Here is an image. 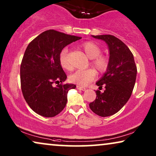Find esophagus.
Instances as JSON below:
<instances>
[{
  "instance_id": "obj_1",
  "label": "esophagus",
  "mask_w": 156,
  "mask_h": 156,
  "mask_svg": "<svg viewBox=\"0 0 156 156\" xmlns=\"http://www.w3.org/2000/svg\"><path fill=\"white\" fill-rule=\"evenodd\" d=\"M76 88H77L78 89H80V90H82V91L86 90V88H85V87H82V86H79V85H77V86H76Z\"/></svg>"
}]
</instances>
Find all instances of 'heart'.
I'll return each instance as SVG.
<instances>
[{"instance_id": "b5f03b06", "label": "heart", "mask_w": 156, "mask_h": 156, "mask_svg": "<svg viewBox=\"0 0 156 156\" xmlns=\"http://www.w3.org/2000/svg\"><path fill=\"white\" fill-rule=\"evenodd\" d=\"M82 48L91 60V65L99 73H104L108 69L109 59L105 55H101V50L99 45L93 42H85L82 44ZM59 60L63 69L71 71L72 67L69 60V53L67 49H63L59 54ZM95 76L93 69L77 70L69 76L70 82L81 86H85L91 82Z\"/></svg>"}]
</instances>
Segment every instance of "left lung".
I'll use <instances>...</instances> for the list:
<instances>
[{
	"label": "left lung",
	"mask_w": 156,
	"mask_h": 156,
	"mask_svg": "<svg viewBox=\"0 0 156 156\" xmlns=\"http://www.w3.org/2000/svg\"><path fill=\"white\" fill-rule=\"evenodd\" d=\"M104 40L109 49V66L101 79L96 83L104 92L96 91L97 97L89 104L91 110L98 116L106 117L119 112L129 101L135 85L137 67L129 48L112 35H92Z\"/></svg>",
	"instance_id": "8db88e82"
}]
</instances>
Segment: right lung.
I'll return each mask as SVG.
<instances>
[{
    "label": "right lung",
    "mask_w": 156,
    "mask_h": 156,
    "mask_svg": "<svg viewBox=\"0 0 156 156\" xmlns=\"http://www.w3.org/2000/svg\"><path fill=\"white\" fill-rule=\"evenodd\" d=\"M81 38L49 30L27 45L20 65L21 89L36 114L54 117L65 107L68 91L76 85L63 84L67 75L59 63V54L65 47Z\"/></svg>",
    "instance_id": "right-lung-1"
}]
</instances>
